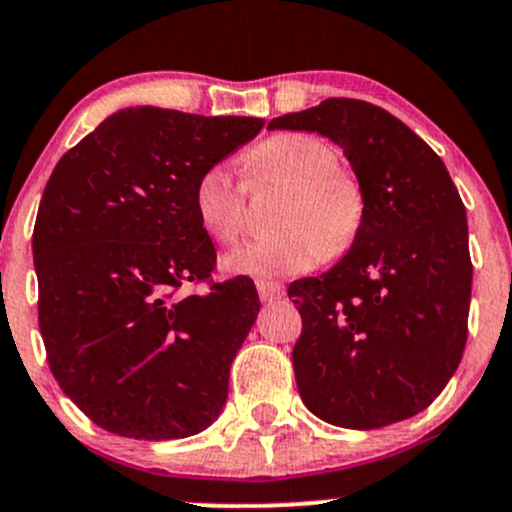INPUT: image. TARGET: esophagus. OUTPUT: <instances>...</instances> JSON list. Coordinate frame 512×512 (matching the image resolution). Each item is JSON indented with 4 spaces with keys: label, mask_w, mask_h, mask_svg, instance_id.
<instances>
[{
    "label": "esophagus",
    "mask_w": 512,
    "mask_h": 512,
    "mask_svg": "<svg viewBox=\"0 0 512 512\" xmlns=\"http://www.w3.org/2000/svg\"><path fill=\"white\" fill-rule=\"evenodd\" d=\"M257 294H260L262 302H277V299L285 297V287L280 282H272V280H257Z\"/></svg>",
    "instance_id": "1"
}]
</instances>
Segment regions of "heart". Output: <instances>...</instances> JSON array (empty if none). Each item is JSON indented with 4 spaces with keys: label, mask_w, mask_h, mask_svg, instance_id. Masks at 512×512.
Instances as JSON below:
<instances>
[{
    "label": "heart",
    "mask_w": 512,
    "mask_h": 512,
    "mask_svg": "<svg viewBox=\"0 0 512 512\" xmlns=\"http://www.w3.org/2000/svg\"><path fill=\"white\" fill-rule=\"evenodd\" d=\"M247 180L289 185L277 225L282 232L250 242L225 257L235 275H299L322 255L352 245L361 223V193L332 143L312 133H277L247 156ZM200 225L220 245H237L247 225V185L230 165L215 163L195 183Z\"/></svg>",
    "instance_id": "b5f03b06"
}]
</instances>
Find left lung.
<instances>
[{
	"instance_id": "left-lung-1",
	"label": "left lung",
	"mask_w": 512,
	"mask_h": 512,
	"mask_svg": "<svg viewBox=\"0 0 512 512\" xmlns=\"http://www.w3.org/2000/svg\"><path fill=\"white\" fill-rule=\"evenodd\" d=\"M270 128L337 143L364 200L347 255L287 289L302 314L292 364L304 406L359 431L416 416L468 339V223L446 165L406 123L356 98H327Z\"/></svg>"
}]
</instances>
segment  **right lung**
<instances>
[{
    "mask_svg": "<svg viewBox=\"0 0 512 512\" xmlns=\"http://www.w3.org/2000/svg\"><path fill=\"white\" fill-rule=\"evenodd\" d=\"M262 126L121 108L56 163L32 237L39 329L51 374L96 426L170 441L223 411L260 299L247 277L183 294L215 267L195 183Z\"/></svg>",
    "mask_w": 512,
    "mask_h": 512,
    "instance_id": "right-lung-1",
    "label": "right lung"
}]
</instances>
